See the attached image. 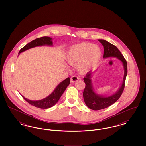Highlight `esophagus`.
Returning <instances> with one entry per match:
<instances>
[{
    "mask_svg": "<svg viewBox=\"0 0 146 146\" xmlns=\"http://www.w3.org/2000/svg\"><path fill=\"white\" fill-rule=\"evenodd\" d=\"M78 79H79V78H78V76H72L70 78V82H72V83H74L77 80H78Z\"/></svg>",
    "mask_w": 146,
    "mask_h": 146,
    "instance_id": "1",
    "label": "esophagus"
}]
</instances>
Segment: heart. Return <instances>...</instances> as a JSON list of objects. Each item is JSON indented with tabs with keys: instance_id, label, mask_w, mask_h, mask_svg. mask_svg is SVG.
Segmentation results:
<instances>
[{
	"instance_id": "1",
	"label": "heart",
	"mask_w": 146,
	"mask_h": 146,
	"mask_svg": "<svg viewBox=\"0 0 146 146\" xmlns=\"http://www.w3.org/2000/svg\"><path fill=\"white\" fill-rule=\"evenodd\" d=\"M102 57V50L95 44L80 42L73 45L68 49L66 60L70 65L76 66L82 74L95 69Z\"/></svg>"
}]
</instances>
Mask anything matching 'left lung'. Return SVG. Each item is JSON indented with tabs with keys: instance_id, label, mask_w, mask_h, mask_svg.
<instances>
[{
	"instance_id": "8db88e82",
	"label": "left lung",
	"mask_w": 146,
	"mask_h": 146,
	"mask_svg": "<svg viewBox=\"0 0 146 146\" xmlns=\"http://www.w3.org/2000/svg\"><path fill=\"white\" fill-rule=\"evenodd\" d=\"M98 40L104 46V58L110 57H115L117 58L122 63L124 72L123 81L120 86L117 90L110 96L100 95L96 93L94 88L91 79L94 73H88L86 76L84 78V80L86 85L83 92L84 102L90 109L94 111H98L106 108L114 104L118 100L124 90L125 79L127 73L126 61L118 48L110 42L104 39H98Z\"/></svg>"
}]
</instances>
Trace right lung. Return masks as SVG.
Here are the masks:
<instances>
[{
    "label": "right lung",
    "instance_id": "add662e5",
    "mask_svg": "<svg viewBox=\"0 0 146 146\" xmlns=\"http://www.w3.org/2000/svg\"><path fill=\"white\" fill-rule=\"evenodd\" d=\"M52 40L53 39L52 38H50L49 36H44L42 38H37L34 40L30 42L29 43L26 45L23 48H22L19 52L18 56L20 55V54L21 52H23L28 49L35 47L42 46H53ZM70 84V78L68 77L67 79L63 80L62 82H61L58 85H57L54 90L53 91L52 93H51L48 96L40 100H31L23 96L22 95H21L29 104L39 108L46 109L52 107L58 101L63 93L64 92V91L66 89V88Z\"/></svg>",
    "mask_w": 146,
    "mask_h": 146
}]
</instances>
